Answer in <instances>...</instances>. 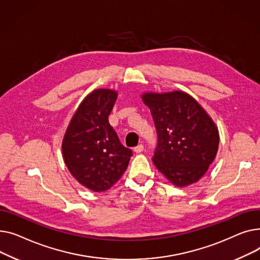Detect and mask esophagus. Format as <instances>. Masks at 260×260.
I'll use <instances>...</instances> for the list:
<instances>
[{
	"label": "esophagus",
	"instance_id": "esophagus-1",
	"mask_svg": "<svg viewBox=\"0 0 260 260\" xmlns=\"http://www.w3.org/2000/svg\"><path fill=\"white\" fill-rule=\"evenodd\" d=\"M143 150H144V146L141 144V145H139V146H136L135 148H134V152L135 153H141V152H143Z\"/></svg>",
	"mask_w": 260,
	"mask_h": 260
}]
</instances>
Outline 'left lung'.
I'll list each match as a JSON object with an SVG mask.
<instances>
[{"label":"left lung","mask_w":260,"mask_h":260,"mask_svg":"<svg viewBox=\"0 0 260 260\" xmlns=\"http://www.w3.org/2000/svg\"><path fill=\"white\" fill-rule=\"evenodd\" d=\"M157 132L152 157L156 169L176 187L200 180L215 159L219 133L203 107L184 91L145 92Z\"/></svg>","instance_id":"1"}]
</instances>
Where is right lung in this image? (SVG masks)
Here are the masks:
<instances>
[{
    "label": "right lung",
    "mask_w": 260,
    "mask_h": 260,
    "mask_svg": "<svg viewBox=\"0 0 260 260\" xmlns=\"http://www.w3.org/2000/svg\"><path fill=\"white\" fill-rule=\"evenodd\" d=\"M116 99L112 89L90 92L73 114L62 143L69 172L93 192H104L116 184L132 156L108 120Z\"/></svg>",
    "instance_id": "obj_1"
}]
</instances>
